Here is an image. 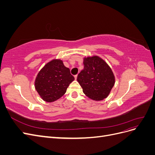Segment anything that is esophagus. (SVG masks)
Wrapping results in <instances>:
<instances>
[{
	"instance_id": "34e87169",
	"label": "esophagus",
	"mask_w": 155,
	"mask_h": 155,
	"mask_svg": "<svg viewBox=\"0 0 155 155\" xmlns=\"http://www.w3.org/2000/svg\"><path fill=\"white\" fill-rule=\"evenodd\" d=\"M74 78H75V79H77V78H78V75H77V74H76V75H75V76H74Z\"/></svg>"
}]
</instances>
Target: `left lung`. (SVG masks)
Wrapping results in <instances>:
<instances>
[{
	"label": "left lung",
	"instance_id": "1",
	"mask_svg": "<svg viewBox=\"0 0 155 155\" xmlns=\"http://www.w3.org/2000/svg\"><path fill=\"white\" fill-rule=\"evenodd\" d=\"M83 64L84 69L77 78L83 92L96 101L106 98L115 83L111 68L97 56L85 58Z\"/></svg>",
	"mask_w": 155,
	"mask_h": 155
}]
</instances>
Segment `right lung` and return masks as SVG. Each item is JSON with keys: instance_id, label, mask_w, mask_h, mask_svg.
Here are the masks:
<instances>
[{"instance_id": "add662e5", "label": "right lung", "mask_w": 155, "mask_h": 155, "mask_svg": "<svg viewBox=\"0 0 155 155\" xmlns=\"http://www.w3.org/2000/svg\"><path fill=\"white\" fill-rule=\"evenodd\" d=\"M74 80L70 69L61 60L54 59L48 63L37 74L35 81L36 91L42 99L53 102L63 96Z\"/></svg>"}]
</instances>
